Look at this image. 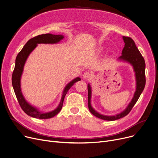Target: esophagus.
Wrapping results in <instances>:
<instances>
[{
  "instance_id": "1",
  "label": "esophagus",
  "mask_w": 158,
  "mask_h": 158,
  "mask_svg": "<svg viewBox=\"0 0 158 158\" xmlns=\"http://www.w3.org/2000/svg\"><path fill=\"white\" fill-rule=\"evenodd\" d=\"M83 78L84 79H89L91 77H92V73H91L89 72H85L83 74Z\"/></svg>"
}]
</instances>
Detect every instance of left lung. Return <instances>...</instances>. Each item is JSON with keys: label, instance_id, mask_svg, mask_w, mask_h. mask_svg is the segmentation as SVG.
I'll return each mask as SVG.
<instances>
[{"label": "left lung", "instance_id": "left-lung-1", "mask_svg": "<svg viewBox=\"0 0 158 158\" xmlns=\"http://www.w3.org/2000/svg\"><path fill=\"white\" fill-rule=\"evenodd\" d=\"M125 43V45L122 50V56L118 58V61H122L129 63L133 68L135 73L136 79V91L134 94L131 101L129 102L126 108L120 113L115 115L108 116L102 114L97 112L92 106L91 99H92V87L88 84V108L89 111L97 118L107 121H113L126 117L131 111L132 107L136 103L137 101L142 94L145 86V63L144 58L141 54L139 50L136 47L135 41L129 37H122Z\"/></svg>", "mask_w": 158, "mask_h": 158}]
</instances>
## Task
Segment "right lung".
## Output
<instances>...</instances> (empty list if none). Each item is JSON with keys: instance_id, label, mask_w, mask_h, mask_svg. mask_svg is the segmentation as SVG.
<instances>
[{"instance_id": "add662e5", "label": "right lung", "mask_w": 158, "mask_h": 158, "mask_svg": "<svg viewBox=\"0 0 158 158\" xmlns=\"http://www.w3.org/2000/svg\"><path fill=\"white\" fill-rule=\"evenodd\" d=\"M63 38L64 36L62 35H56L49 34V33L48 34L41 35L35 36L30 39L27 41L16 57L15 66L12 75L13 88L16 98H17L22 109L25 113L31 117L40 119H48L54 117V116H56L61 111L64 97L66 94H67L69 89L73 85L75 82L81 81V78L79 77H77L70 81L66 85L63 89L59 105L57 106L56 109L48 112H43L40 111L37 107L33 106L30 103H29L23 95L21 89V77L23 73L24 65L26 64V62L29 54L38 46V44H56L59 43Z\"/></svg>"}]
</instances>
